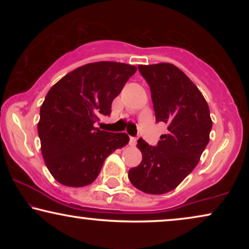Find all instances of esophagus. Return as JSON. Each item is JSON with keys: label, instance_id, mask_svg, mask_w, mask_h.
Here are the masks:
<instances>
[{"label": "esophagus", "instance_id": "34e87169", "mask_svg": "<svg viewBox=\"0 0 249 249\" xmlns=\"http://www.w3.org/2000/svg\"><path fill=\"white\" fill-rule=\"evenodd\" d=\"M136 144H137V139H136L135 137H130V141H129V145L135 146Z\"/></svg>", "mask_w": 249, "mask_h": 249}]
</instances>
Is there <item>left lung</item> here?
Instances as JSON below:
<instances>
[{"mask_svg":"<svg viewBox=\"0 0 249 249\" xmlns=\"http://www.w3.org/2000/svg\"><path fill=\"white\" fill-rule=\"evenodd\" d=\"M152 93L156 122L168 124L158 145L138 139L141 164L129 170L136 188L160 195L175 189L195 169L210 142L212 120L205 98L195 84L171 63L138 66Z\"/></svg>","mask_w":249,"mask_h":249,"instance_id":"1","label":"left lung"}]
</instances>
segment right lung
Wrapping results in <instances>:
<instances>
[{"label":"right lung","mask_w":249,"mask_h":249,"mask_svg":"<svg viewBox=\"0 0 249 249\" xmlns=\"http://www.w3.org/2000/svg\"><path fill=\"white\" fill-rule=\"evenodd\" d=\"M136 70L125 63H88L49 90L37 129L44 161L56 181L68 187L90 185L105 159L128 144L127 134L100 130L94 124L111 114L112 102Z\"/></svg>","instance_id":"obj_1"}]
</instances>
